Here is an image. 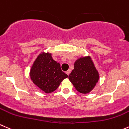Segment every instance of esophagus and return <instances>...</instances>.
<instances>
[{"instance_id":"1","label":"esophagus","mask_w":129,"mask_h":129,"mask_svg":"<svg viewBox=\"0 0 129 129\" xmlns=\"http://www.w3.org/2000/svg\"><path fill=\"white\" fill-rule=\"evenodd\" d=\"M66 73L68 75V76H69V74L71 73V70H70V69H69L68 71H66Z\"/></svg>"}]
</instances>
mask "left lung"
<instances>
[{"label":"left lung","mask_w":129,"mask_h":129,"mask_svg":"<svg viewBox=\"0 0 129 129\" xmlns=\"http://www.w3.org/2000/svg\"><path fill=\"white\" fill-rule=\"evenodd\" d=\"M69 79L81 93H89L93 89L99 80V74L89 56L81 57L75 62Z\"/></svg>","instance_id":"obj_1"}]
</instances>
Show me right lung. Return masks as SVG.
Returning a JSON list of instances; mask_svg holds the SVG:
<instances>
[{"label": "right lung", "instance_id": "obj_1", "mask_svg": "<svg viewBox=\"0 0 129 129\" xmlns=\"http://www.w3.org/2000/svg\"><path fill=\"white\" fill-rule=\"evenodd\" d=\"M30 77L40 89L45 93H50L55 91L68 76L62 71L60 64L53 60L51 53L42 52L31 67Z\"/></svg>", "mask_w": 129, "mask_h": 129}]
</instances>
